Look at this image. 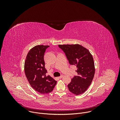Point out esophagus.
I'll return each instance as SVG.
<instances>
[{
  "label": "esophagus",
  "instance_id": "1",
  "mask_svg": "<svg viewBox=\"0 0 120 120\" xmlns=\"http://www.w3.org/2000/svg\"><path fill=\"white\" fill-rule=\"evenodd\" d=\"M63 76H64V75H60V76L59 77V78H62Z\"/></svg>",
  "mask_w": 120,
  "mask_h": 120
}]
</instances>
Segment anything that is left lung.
<instances>
[{
  "label": "left lung",
  "mask_w": 120,
  "mask_h": 120,
  "mask_svg": "<svg viewBox=\"0 0 120 120\" xmlns=\"http://www.w3.org/2000/svg\"><path fill=\"white\" fill-rule=\"evenodd\" d=\"M71 65L77 67V75L74 76L68 84L72 93L79 95L84 93L93 80L95 67L94 59L89 51L78 44L59 45Z\"/></svg>",
  "instance_id": "obj_1"
}]
</instances>
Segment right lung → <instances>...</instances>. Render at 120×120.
Masks as SVG:
<instances>
[{
	"label": "right lung",
	"mask_w": 120,
	"mask_h": 120,
	"mask_svg": "<svg viewBox=\"0 0 120 120\" xmlns=\"http://www.w3.org/2000/svg\"><path fill=\"white\" fill-rule=\"evenodd\" d=\"M49 45H38L28 53L25 62L24 70L26 78L31 87L38 92L46 94L52 92L57 82L50 75L45 68L44 56Z\"/></svg>",
	"instance_id": "right-lung-1"
}]
</instances>
